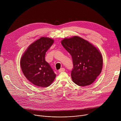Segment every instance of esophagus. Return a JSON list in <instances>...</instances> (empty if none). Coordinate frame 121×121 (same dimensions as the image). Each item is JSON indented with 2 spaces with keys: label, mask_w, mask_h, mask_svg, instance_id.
I'll return each mask as SVG.
<instances>
[{
  "label": "esophagus",
  "mask_w": 121,
  "mask_h": 121,
  "mask_svg": "<svg viewBox=\"0 0 121 121\" xmlns=\"http://www.w3.org/2000/svg\"><path fill=\"white\" fill-rule=\"evenodd\" d=\"M65 71V69L64 68H61V69H60L59 70V73H61V72H64Z\"/></svg>",
  "instance_id": "esophagus-1"
}]
</instances>
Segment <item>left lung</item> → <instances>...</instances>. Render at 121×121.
Segmentation results:
<instances>
[{"instance_id":"left-lung-1","label":"left lung","mask_w":121,"mask_h":121,"mask_svg":"<svg viewBox=\"0 0 121 121\" xmlns=\"http://www.w3.org/2000/svg\"><path fill=\"white\" fill-rule=\"evenodd\" d=\"M61 44L72 58L73 81L79 86H89L94 82L102 68L100 52L88 41L77 36L65 38Z\"/></svg>"}]
</instances>
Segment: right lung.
Returning <instances> with one entry per match:
<instances>
[{"mask_svg": "<svg viewBox=\"0 0 121 121\" xmlns=\"http://www.w3.org/2000/svg\"><path fill=\"white\" fill-rule=\"evenodd\" d=\"M54 42L50 38H40L29 45L21 59V66L24 75L38 87H47L56 78V74L45 60L46 52Z\"/></svg>", "mask_w": 121, "mask_h": 121, "instance_id": "add662e5", "label": "right lung"}]
</instances>
